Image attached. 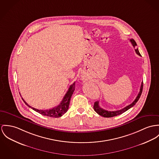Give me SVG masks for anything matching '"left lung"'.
I'll use <instances>...</instances> for the list:
<instances>
[{"label": "left lung", "mask_w": 159, "mask_h": 159, "mask_svg": "<svg viewBox=\"0 0 159 159\" xmlns=\"http://www.w3.org/2000/svg\"><path fill=\"white\" fill-rule=\"evenodd\" d=\"M131 43H132L133 46L134 47V48H135V52L139 55V56H141L139 51V49L138 48H136V46H137V43L135 42L134 40L133 39H130L129 40ZM142 90H143V82H142V84H141V86H140V91L137 96V98H135V99L134 100V101L131 103L130 105L126 106V107H125L124 108H123L122 110H117V111H108V110H104L103 108H102L100 106H99V102L98 101V102H96L94 103V111L98 113V114H99L100 116H102V117H114V116H119L121 114H122L123 112H125V111H126L127 110L130 109L131 108H132L134 105H135V104L137 102V101L139 100V99L140 98V96L142 94Z\"/></svg>", "instance_id": "1"}]
</instances>
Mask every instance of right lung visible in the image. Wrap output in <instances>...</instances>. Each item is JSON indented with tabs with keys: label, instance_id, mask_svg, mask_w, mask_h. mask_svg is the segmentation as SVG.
Masks as SVG:
<instances>
[{
	"label": "right lung",
	"instance_id": "obj_1",
	"mask_svg": "<svg viewBox=\"0 0 159 159\" xmlns=\"http://www.w3.org/2000/svg\"><path fill=\"white\" fill-rule=\"evenodd\" d=\"M75 82H74L72 85L70 86L68 91L66 92V93L65 94L64 98H63L61 102L60 103V104L59 105H57L56 107H54L51 109L49 110H41L36 109L34 108L31 107V106H30L22 98V100H24L25 103L30 108H31V109L34 110L35 111H36L37 112H39V114L43 115V116H48V117H60L62 116L65 112H66V111L68 110L69 108V105H70V100L73 94V92L75 90Z\"/></svg>",
	"mask_w": 159,
	"mask_h": 159
}]
</instances>
